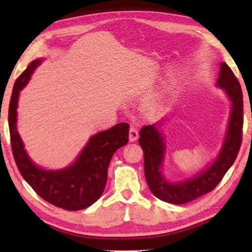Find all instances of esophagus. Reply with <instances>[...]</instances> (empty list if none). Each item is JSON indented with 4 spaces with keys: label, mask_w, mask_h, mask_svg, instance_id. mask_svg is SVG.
Instances as JSON below:
<instances>
[{
    "label": "esophagus",
    "mask_w": 252,
    "mask_h": 252,
    "mask_svg": "<svg viewBox=\"0 0 252 252\" xmlns=\"http://www.w3.org/2000/svg\"><path fill=\"white\" fill-rule=\"evenodd\" d=\"M130 133H129V140L131 142L135 141V140H138L139 138V132H138V129H136L135 126H131L130 127Z\"/></svg>",
    "instance_id": "1"
}]
</instances>
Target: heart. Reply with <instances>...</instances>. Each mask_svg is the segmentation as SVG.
Segmentation results:
<instances>
[{
    "label": "heart",
    "instance_id": "obj_1",
    "mask_svg": "<svg viewBox=\"0 0 252 252\" xmlns=\"http://www.w3.org/2000/svg\"><path fill=\"white\" fill-rule=\"evenodd\" d=\"M156 108H157V106H156V104H151V105H149V110H150V111H156Z\"/></svg>",
    "mask_w": 252,
    "mask_h": 252
}]
</instances>
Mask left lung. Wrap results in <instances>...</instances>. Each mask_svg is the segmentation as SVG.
I'll return each mask as SVG.
<instances>
[{"mask_svg": "<svg viewBox=\"0 0 252 252\" xmlns=\"http://www.w3.org/2000/svg\"><path fill=\"white\" fill-rule=\"evenodd\" d=\"M217 84L227 92L232 102L231 116L223 147L217 160L199 176L189 180L170 183L162 177L160 167L164 155V143L155 125L146 126L140 130L139 143L144 156V176L149 189L162 201L183 204L210 192L219 185L240 150L244 126V100L242 91L236 75L228 64L221 63Z\"/></svg>", "mask_w": 252, "mask_h": 252, "instance_id": "left-lung-1", "label": "left lung"}]
</instances>
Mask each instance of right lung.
<instances>
[{
	"instance_id": "right-lung-1",
	"label": "right lung",
	"mask_w": 252,
	"mask_h": 252,
	"mask_svg": "<svg viewBox=\"0 0 252 252\" xmlns=\"http://www.w3.org/2000/svg\"><path fill=\"white\" fill-rule=\"evenodd\" d=\"M40 63L41 60L32 61L14 83L8 105L12 152L20 173L42 199L64 210H82L94 203L103 192L113 153L127 143L129 125L118 123L111 129L91 136L87 147L69 168L59 171L37 168L30 160L16 131V108L20 91Z\"/></svg>"
}]
</instances>
